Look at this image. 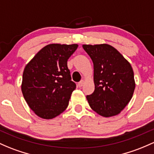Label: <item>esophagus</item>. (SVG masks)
Masks as SVG:
<instances>
[{
  "label": "esophagus",
  "instance_id": "esophagus-1",
  "mask_svg": "<svg viewBox=\"0 0 154 154\" xmlns=\"http://www.w3.org/2000/svg\"><path fill=\"white\" fill-rule=\"evenodd\" d=\"M83 84H84V80H81V81L78 82V84H77V85H78L79 88H81L82 85H83Z\"/></svg>",
  "mask_w": 154,
  "mask_h": 154
}]
</instances>
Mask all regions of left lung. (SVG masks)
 Returning a JSON list of instances; mask_svg holds the SVG:
<instances>
[{
	"instance_id": "1",
	"label": "left lung",
	"mask_w": 154,
	"mask_h": 154,
	"mask_svg": "<svg viewBox=\"0 0 154 154\" xmlns=\"http://www.w3.org/2000/svg\"><path fill=\"white\" fill-rule=\"evenodd\" d=\"M94 63V91L86 96L93 111L104 117L119 114L131 100L135 89L130 63L108 44L82 45Z\"/></svg>"
}]
</instances>
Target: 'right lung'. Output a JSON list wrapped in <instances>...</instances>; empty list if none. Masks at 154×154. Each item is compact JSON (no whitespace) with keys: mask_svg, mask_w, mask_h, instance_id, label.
Masks as SVG:
<instances>
[{"mask_svg":"<svg viewBox=\"0 0 154 154\" xmlns=\"http://www.w3.org/2000/svg\"><path fill=\"white\" fill-rule=\"evenodd\" d=\"M77 47V44H48L25 66L22 93L28 106L39 117L53 119L69 106L76 84L71 80L67 61Z\"/></svg>","mask_w":154,"mask_h":154,"instance_id":"1","label":"right lung"}]
</instances>
